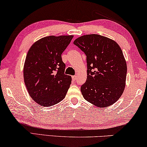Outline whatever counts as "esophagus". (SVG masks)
Returning <instances> with one entry per match:
<instances>
[{
  "instance_id": "obj_1",
  "label": "esophagus",
  "mask_w": 147,
  "mask_h": 147,
  "mask_svg": "<svg viewBox=\"0 0 147 147\" xmlns=\"http://www.w3.org/2000/svg\"><path fill=\"white\" fill-rule=\"evenodd\" d=\"M76 79H77V76H72V80H73V81H76Z\"/></svg>"
}]
</instances>
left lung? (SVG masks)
Listing matches in <instances>:
<instances>
[{"mask_svg": "<svg viewBox=\"0 0 147 147\" xmlns=\"http://www.w3.org/2000/svg\"><path fill=\"white\" fill-rule=\"evenodd\" d=\"M86 55L87 80L81 86L86 100L100 108L115 103L123 93L127 65L123 53L114 40L91 34L74 41Z\"/></svg>", "mask_w": 147, "mask_h": 147, "instance_id": "obj_1", "label": "left lung"}]
</instances>
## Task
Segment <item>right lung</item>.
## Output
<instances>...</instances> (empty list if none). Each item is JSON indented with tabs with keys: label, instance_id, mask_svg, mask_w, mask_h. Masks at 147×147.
Wrapping results in <instances>:
<instances>
[{
	"label": "right lung",
	"instance_id": "add662e5",
	"mask_svg": "<svg viewBox=\"0 0 147 147\" xmlns=\"http://www.w3.org/2000/svg\"><path fill=\"white\" fill-rule=\"evenodd\" d=\"M73 35L48 36L33 44L23 67L24 81L34 101L42 106H53L65 98L71 77L64 74L61 54Z\"/></svg>",
	"mask_w": 147,
	"mask_h": 147
}]
</instances>
